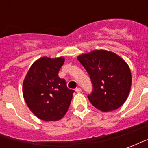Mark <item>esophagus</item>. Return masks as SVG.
<instances>
[{
    "instance_id": "34e87169",
    "label": "esophagus",
    "mask_w": 148,
    "mask_h": 148,
    "mask_svg": "<svg viewBox=\"0 0 148 148\" xmlns=\"http://www.w3.org/2000/svg\"><path fill=\"white\" fill-rule=\"evenodd\" d=\"M75 91H76V93H81V92H82V90H81V88L77 87V88L75 89Z\"/></svg>"
}]
</instances>
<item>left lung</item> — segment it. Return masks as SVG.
<instances>
[{
    "mask_svg": "<svg viewBox=\"0 0 148 148\" xmlns=\"http://www.w3.org/2000/svg\"><path fill=\"white\" fill-rule=\"evenodd\" d=\"M93 83L88 99L102 112L120 108L127 100L132 86L130 68L113 52L96 50L77 56Z\"/></svg>",
    "mask_w": 148,
    "mask_h": 148,
    "instance_id": "8db88e82",
    "label": "left lung"
}]
</instances>
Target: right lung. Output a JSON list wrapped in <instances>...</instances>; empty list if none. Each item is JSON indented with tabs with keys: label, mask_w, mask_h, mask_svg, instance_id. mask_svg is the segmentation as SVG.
Here are the masks:
<instances>
[{
	"label": "right lung",
	"mask_w": 148,
	"mask_h": 148,
	"mask_svg": "<svg viewBox=\"0 0 148 148\" xmlns=\"http://www.w3.org/2000/svg\"><path fill=\"white\" fill-rule=\"evenodd\" d=\"M63 57H42L31 66L23 82L25 102L33 114L46 121H58L66 113L74 90L58 77Z\"/></svg>",
	"instance_id": "add662e5"
}]
</instances>
